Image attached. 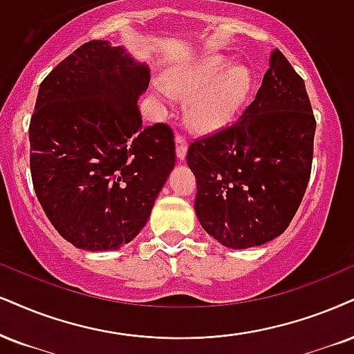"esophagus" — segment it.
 <instances>
[{
    "label": "esophagus",
    "instance_id": "esophagus-1",
    "mask_svg": "<svg viewBox=\"0 0 354 354\" xmlns=\"http://www.w3.org/2000/svg\"><path fill=\"white\" fill-rule=\"evenodd\" d=\"M176 152H177L178 159H180V160L185 159L187 139H185V136H182V134H177V136H176Z\"/></svg>",
    "mask_w": 354,
    "mask_h": 354
}]
</instances>
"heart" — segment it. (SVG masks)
<instances>
[{
  "label": "heart",
  "mask_w": 354,
  "mask_h": 354,
  "mask_svg": "<svg viewBox=\"0 0 354 354\" xmlns=\"http://www.w3.org/2000/svg\"><path fill=\"white\" fill-rule=\"evenodd\" d=\"M251 88V73L244 67H230L226 59L212 55L202 62L177 68L169 84L159 80L154 93L167 104L174 97L190 98L187 121L194 129L210 133L236 115Z\"/></svg>",
  "instance_id": "heart-1"
}]
</instances>
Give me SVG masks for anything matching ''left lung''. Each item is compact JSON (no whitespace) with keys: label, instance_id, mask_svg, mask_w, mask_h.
I'll return each mask as SVG.
<instances>
[{"label":"left lung","instance_id":"1","mask_svg":"<svg viewBox=\"0 0 354 354\" xmlns=\"http://www.w3.org/2000/svg\"><path fill=\"white\" fill-rule=\"evenodd\" d=\"M315 126L304 78L274 50L241 118L194 139L187 151L203 230L233 250L282 234L307 190Z\"/></svg>","mask_w":354,"mask_h":354}]
</instances>
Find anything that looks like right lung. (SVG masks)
<instances>
[{"instance_id":"obj_1","label":"right lung","mask_w":354,"mask_h":354,"mask_svg":"<svg viewBox=\"0 0 354 354\" xmlns=\"http://www.w3.org/2000/svg\"><path fill=\"white\" fill-rule=\"evenodd\" d=\"M149 80L121 47L90 41L39 86L29 123L32 185L54 228L80 250L129 243L176 164L172 128L142 126L138 98Z\"/></svg>"}]
</instances>
